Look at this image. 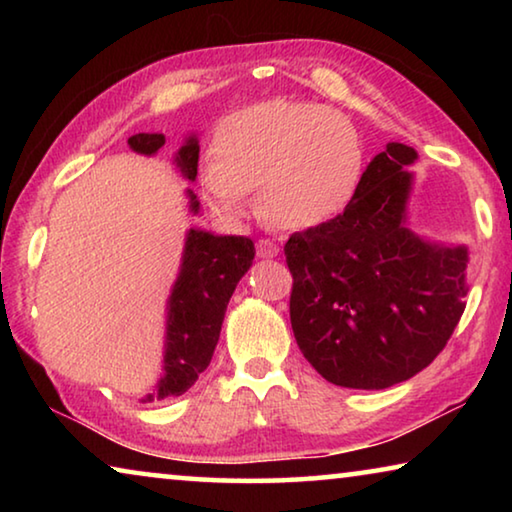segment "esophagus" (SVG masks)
Returning <instances> with one entry per match:
<instances>
[{
	"mask_svg": "<svg viewBox=\"0 0 512 512\" xmlns=\"http://www.w3.org/2000/svg\"><path fill=\"white\" fill-rule=\"evenodd\" d=\"M277 253H280V246H277L275 241H271V239H259L257 241V255L259 257L268 259V257H275Z\"/></svg>",
	"mask_w": 512,
	"mask_h": 512,
	"instance_id": "esophagus-1",
	"label": "esophagus"
}]
</instances>
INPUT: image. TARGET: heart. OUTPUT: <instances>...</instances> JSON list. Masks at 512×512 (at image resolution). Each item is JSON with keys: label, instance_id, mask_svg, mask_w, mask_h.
Instances as JSON below:
<instances>
[{"label": "heart", "instance_id": "1", "mask_svg": "<svg viewBox=\"0 0 512 512\" xmlns=\"http://www.w3.org/2000/svg\"><path fill=\"white\" fill-rule=\"evenodd\" d=\"M205 194L216 210L239 214L262 189L275 225L307 230L341 214L357 196L366 149L350 119L309 101L271 99L239 110L219 128Z\"/></svg>", "mask_w": 512, "mask_h": 512}]
</instances>
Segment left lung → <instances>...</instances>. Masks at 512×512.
<instances>
[{
    "instance_id": "8db88e82",
    "label": "left lung",
    "mask_w": 512,
    "mask_h": 512,
    "mask_svg": "<svg viewBox=\"0 0 512 512\" xmlns=\"http://www.w3.org/2000/svg\"><path fill=\"white\" fill-rule=\"evenodd\" d=\"M415 160L411 146L386 144L350 205L284 246L293 336L336 386L381 391L411 379L463 316L467 248L422 239L406 223Z\"/></svg>"
}]
</instances>
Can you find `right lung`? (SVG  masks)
I'll list each match as a JSON object with an SVG mask.
<instances>
[{
  "instance_id": "add662e5",
  "label": "right lung",
  "mask_w": 512,
  "mask_h": 512,
  "mask_svg": "<svg viewBox=\"0 0 512 512\" xmlns=\"http://www.w3.org/2000/svg\"><path fill=\"white\" fill-rule=\"evenodd\" d=\"M128 146L135 153L155 155L164 146L162 133H137L128 137ZM196 135H189L180 146L173 164L183 176L194 183L198 173ZM189 212L198 214L201 203L187 189ZM255 244L248 237L212 235L201 228H189L183 248L180 273L173 282L167 300V332H164L162 370L155 391L142 402L178 397L196 384L201 372L210 366L228 302L241 277L253 266Z\"/></svg>"
}]
</instances>
